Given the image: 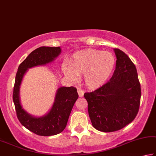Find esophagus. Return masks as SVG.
I'll list each match as a JSON object with an SVG mask.
<instances>
[{"instance_id": "1", "label": "esophagus", "mask_w": 156, "mask_h": 156, "mask_svg": "<svg viewBox=\"0 0 156 156\" xmlns=\"http://www.w3.org/2000/svg\"><path fill=\"white\" fill-rule=\"evenodd\" d=\"M77 93L79 94V96H80V97H83V93H84V92H83V90L80 89V88H79V89L77 90Z\"/></svg>"}]
</instances>
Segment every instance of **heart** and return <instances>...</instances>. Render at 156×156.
Wrapping results in <instances>:
<instances>
[{
	"label": "heart",
	"instance_id": "obj_1",
	"mask_svg": "<svg viewBox=\"0 0 156 156\" xmlns=\"http://www.w3.org/2000/svg\"><path fill=\"white\" fill-rule=\"evenodd\" d=\"M115 65L116 59L112 54L88 49L74 54L69 63L70 68L63 65L62 70L72 80H76V75H84L86 84L96 88L108 80Z\"/></svg>",
	"mask_w": 156,
	"mask_h": 156
}]
</instances>
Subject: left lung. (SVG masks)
I'll return each mask as SVG.
<instances>
[{"mask_svg":"<svg viewBox=\"0 0 156 156\" xmlns=\"http://www.w3.org/2000/svg\"><path fill=\"white\" fill-rule=\"evenodd\" d=\"M116 69L111 79L94 91L85 93L88 115L98 130H119L134 119L139 112L141 86L135 64L119 49H114Z\"/></svg>","mask_w":156,"mask_h":156,"instance_id":"1","label":"left lung"}]
</instances>
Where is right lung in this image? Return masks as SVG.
<instances>
[{"label": "right lung", "instance_id": "1", "mask_svg": "<svg viewBox=\"0 0 156 156\" xmlns=\"http://www.w3.org/2000/svg\"><path fill=\"white\" fill-rule=\"evenodd\" d=\"M61 50L59 47H40L35 49L21 63L16 72L13 90V102L16 116L23 125L32 133L40 136H51L61 133L66 127L74 104L79 97L76 88L61 87L57 90L55 102L46 116L36 118L22 109L20 100V86L28 68L50 63L58 56Z\"/></svg>", "mask_w": 156, "mask_h": 156}]
</instances>
